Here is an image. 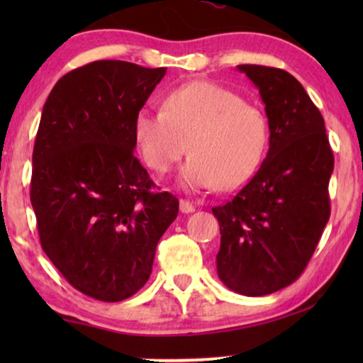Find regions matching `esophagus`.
<instances>
[{
	"label": "esophagus",
	"mask_w": 363,
	"mask_h": 363,
	"mask_svg": "<svg viewBox=\"0 0 363 363\" xmlns=\"http://www.w3.org/2000/svg\"><path fill=\"white\" fill-rule=\"evenodd\" d=\"M180 211H182V213H185V215H188V213H193V211H195V206H193L190 201H186V200H180Z\"/></svg>",
	"instance_id": "obj_1"
}]
</instances>
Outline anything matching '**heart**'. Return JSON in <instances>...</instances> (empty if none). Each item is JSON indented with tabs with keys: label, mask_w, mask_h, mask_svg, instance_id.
<instances>
[{
	"label": "heart",
	"mask_w": 363,
	"mask_h": 363,
	"mask_svg": "<svg viewBox=\"0 0 363 363\" xmlns=\"http://www.w3.org/2000/svg\"><path fill=\"white\" fill-rule=\"evenodd\" d=\"M133 138L150 170L165 173L191 153L177 177L186 191L233 190L250 180L267 145V118L255 104L221 84L193 81L163 99V111L140 108Z\"/></svg>",
	"instance_id": "b5f03b06"
}]
</instances>
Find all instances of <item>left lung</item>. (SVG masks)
<instances>
[{
  "label": "left lung",
  "mask_w": 363,
  "mask_h": 363,
  "mask_svg": "<svg viewBox=\"0 0 363 363\" xmlns=\"http://www.w3.org/2000/svg\"><path fill=\"white\" fill-rule=\"evenodd\" d=\"M259 91L269 150L251 182L213 208L221 233L218 277L238 294L257 297L289 286L306 269L330 216L334 172L324 118L289 72L241 64Z\"/></svg>",
  "instance_id": "1"
}]
</instances>
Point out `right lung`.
<instances>
[{"label": "right lung", "mask_w": 363, "mask_h": 363, "mask_svg": "<svg viewBox=\"0 0 363 363\" xmlns=\"http://www.w3.org/2000/svg\"><path fill=\"white\" fill-rule=\"evenodd\" d=\"M165 67L96 61L67 72L43 107L31 205L44 252L69 284L104 302L135 294L178 215L133 157V118Z\"/></svg>", "instance_id": "add662e5"}]
</instances>
